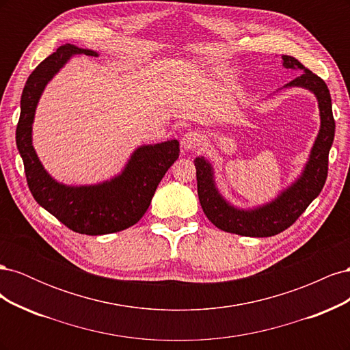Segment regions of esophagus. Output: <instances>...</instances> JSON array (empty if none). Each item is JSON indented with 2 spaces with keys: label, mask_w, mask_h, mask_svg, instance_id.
<instances>
[{
  "label": "esophagus",
  "mask_w": 350,
  "mask_h": 350,
  "mask_svg": "<svg viewBox=\"0 0 350 350\" xmlns=\"http://www.w3.org/2000/svg\"><path fill=\"white\" fill-rule=\"evenodd\" d=\"M201 143H203V135L196 130H189L183 135L181 139V146L185 150H194Z\"/></svg>",
  "instance_id": "esophagus-1"
}]
</instances>
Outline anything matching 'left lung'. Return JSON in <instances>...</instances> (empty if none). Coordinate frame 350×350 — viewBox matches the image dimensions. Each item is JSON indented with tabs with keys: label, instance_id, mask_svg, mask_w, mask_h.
<instances>
[{
	"label": "left lung",
	"instance_id": "left-lung-1",
	"mask_svg": "<svg viewBox=\"0 0 350 350\" xmlns=\"http://www.w3.org/2000/svg\"><path fill=\"white\" fill-rule=\"evenodd\" d=\"M284 68H299L298 77L284 88H305L319 99L321 129L314 143L310 161L298 181L292 184L271 203L254 208L239 210L226 203L215 187L213 169L204 157L194 161L197 175V193L201 208L207 219L219 229L242 237L267 238L278 235L292 226L311 201L321 193L328 172V152L334 140V118L332 111V98L327 84L312 71L306 70L301 62L289 55H282Z\"/></svg>",
	"mask_w": 350,
	"mask_h": 350
}]
</instances>
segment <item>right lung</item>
Returning <instances> with one entry per match:
<instances>
[{"instance_id":"add662e5","label":"right lung","mask_w":350,"mask_h":350,"mask_svg":"<svg viewBox=\"0 0 350 350\" xmlns=\"http://www.w3.org/2000/svg\"><path fill=\"white\" fill-rule=\"evenodd\" d=\"M74 54L98 57V52L66 44L29 76L20 102L16 143L23 159L29 189L39 206L79 234H113L143 217L159 183L179 156V143L171 140L139 147L121 175L99 185L67 187L52 179L31 146V122L46 83Z\"/></svg>"}]
</instances>
